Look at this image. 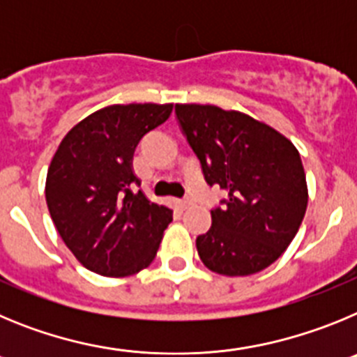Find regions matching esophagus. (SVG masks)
<instances>
[{
    "label": "esophagus",
    "instance_id": "esophagus-1",
    "mask_svg": "<svg viewBox=\"0 0 357 357\" xmlns=\"http://www.w3.org/2000/svg\"><path fill=\"white\" fill-rule=\"evenodd\" d=\"M176 206H178V209L181 211H185L189 206H191V200H178L176 202Z\"/></svg>",
    "mask_w": 357,
    "mask_h": 357
}]
</instances>
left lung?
Returning a JSON list of instances; mask_svg holds the SVG:
<instances>
[{"label": "left lung", "instance_id": "left-lung-1", "mask_svg": "<svg viewBox=\"0 0 357 357\" xmlns=\"http://www.w3.org/2000/svg\"><path fill=\"white\" fill-rule=\"evenodd\" d=\"M175 114L209 185L227 193L197 238L202 263L227 277L257 273L279 259L307 207L301 153L275 128L238 110L178 103Z\"/></svg>", "mask_w": 357, "mask_h": 357}]
</instances>
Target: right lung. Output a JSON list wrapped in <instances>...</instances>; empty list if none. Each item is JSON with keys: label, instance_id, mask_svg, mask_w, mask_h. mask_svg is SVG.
Masks as SVG:
<instances>
[{"label": "right lung", "instance_id": "obj_1", "mask_svg": "<svg viewBox=\"0 0 357 357\" xmlns=\"http://www.w3.org/2000/svg\"><path fill=\"white\" fill-rule=\"evenodd\" d=\"M172 110V103L105 107L75 125L56 148L46 204L66 247L91 272L127 277L155 259L173 211L134 191L141 181L132 157Z\"/></svg>", "mask_w": 357, "mask_h": 357}]
</instances>
